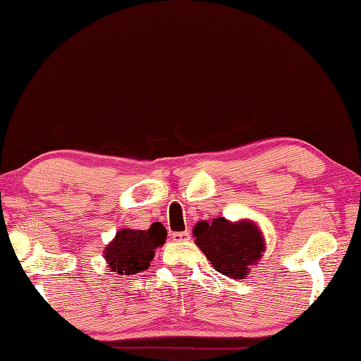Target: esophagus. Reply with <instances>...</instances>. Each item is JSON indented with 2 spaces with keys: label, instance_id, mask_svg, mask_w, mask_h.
Wrapping results in <instances>:
<instances>
[{
  "label": "esophagus",
  "instance_id": "esophagus-1",
  "mask_svg": "<svg viewBox=\"0 0 361 361\" xmlns=\"http://www.w3.org/2000/svg\"><path fill=\"white\" fill-rule=\"evenodd\" d=\"M172 239H173L175 242L188 240V239H189V232H188V231H183V232H173V234H172Z\"/></svg>",
  "mask_w": 361,
  "mask_h": 361
}]
</instances>
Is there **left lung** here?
I'll return each instance as SVG.
<instances>
[{"instance_id":"obj_1","label":"left lung","mask_w":361,"mask_h":361,"mask_svg":"<svg viewBox=\"0 0 361 361\" xmlns=\"http://www.w3.org/2000/svg\"><path fill=\"white\" fill-rule=\"evenodd\" d=\"M192 234L213 267L232 279L247 277L250 266L258 264L266 250L259 228L250 219L232 223L221 216L212 223L200 221Z\"/></svg>"}]
</instances>
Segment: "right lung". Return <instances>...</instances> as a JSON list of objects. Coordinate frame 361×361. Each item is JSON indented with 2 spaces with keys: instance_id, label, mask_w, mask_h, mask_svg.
I'll use <instances>...</instances> for the list:
<instances>
[{
  "instance_id": "obj_1",
  "label": "right lung",
  "mask_w": 361,
  "mask_h": 361,
  "mask_svg": "<svg viewBox=\"0 0 361 361\" xmlns=\"http://www.w3.org/2000/svg\"><path fill=\"white\" fill-rule=\"evenodd\" d=\"M167 229L161 223H152L148 231L121 229L105 248L109 271L119 276H135L149 267L157 247L166 243Z\"/></svg>"
}]
</instances>
